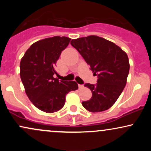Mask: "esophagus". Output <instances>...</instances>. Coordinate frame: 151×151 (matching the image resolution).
<instances>
[{
	"mask_svg": "<svg viewBox=\"0 0 151 151\" xmlns=\"http://www.w3.org/2000/svg\"><path fill=\"white\" fill-rule=\"evenodd\" d=\"M83 88H84L83 84H79V89H83Z\"/></svg>",
	"mask_w": 151,
	"mask_h": 151,
	"instance_id": "esophagus-1",
	"label": "esophagus"
}]
</instances>
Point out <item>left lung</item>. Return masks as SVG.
<instances>
[{"label": "left lung", "instance_id": "8db88e82", "mask_svg": "<svg viewBox=\"0 0 151 151\" xmlns=\"http://www.w3.org/2000/svg\"><path fill=\"white\" fill-rule=\"evenodd\" d=\"M70 43L98 76L96 85L84 84L91 90L92 96L82 101V106L90 112L111 108L126 84L130 68L127 54L114 42L96 35L72 40Z\"/></svg>", "mask_w": 151, "mask_h": 151}]
</instances>
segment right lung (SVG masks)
Masks as SVG:
<instances>
[{
  "label": "right lung",
  "instance_id": "right-lung-1",
  "mask_svg": "<svg viewBox=\"0 0 151 151\" xmlns=\"http://www.w3.org/2000/svg\"><path fill=\"white\" fill-rule=\"evenodd\" d=\"M71 39L55 36L33 43L25 52L20 64L21 81L27 97L38 109L46 112L58 111L65 104V97L78 89L74 81H60L55 65L62 50Z\"/></svg>",
  "mask_w": 151,
  "mask_h": 151
}]
</instances>
